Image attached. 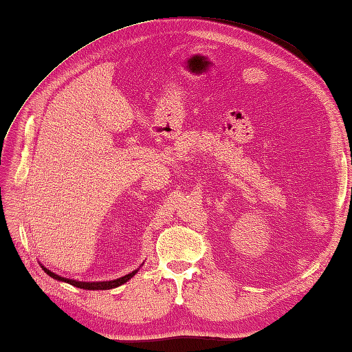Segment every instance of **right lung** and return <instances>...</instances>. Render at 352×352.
Here are the masks:
<instances>
[{
  "mask_svg": "<svg viewBox=\"0 0 352 352\" xmlns=\"http://www.w3.org/2000/svg\"><path fill=\"white\" fill-rule=\"evenodd\" d=\"M43 267V266H42ZM43 271L47 272L50 276H52V278H56L58 281H65V283H69L71 286H76V287H80V289H86V290H107V289H113V287H118L121 286V284L129 281L131 276L136 274L138 271H133L131 274L125 275V276H121V278L118 280H111V281H98V283H85V281H77V280H69V278H63V276L57 275L54 272H51L50 269L43 267Z\"/></svg>",
  "mask_w": 352,
  "mask_h": 352,
  "instance_id": "right-lung-1",
  "label": "right lung"
}]
</instances>
